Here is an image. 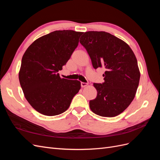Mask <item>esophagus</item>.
Masks as SVG:
<instances>
[{"instance_id":"esophagus-1","label":"esophagus","mask_w":160,"mask_h":160,"mask_svg":"<svg viewBox=\"0 0 160 160\" xmlns=\"http://www.w3.org/2000/svg\"><path fill=\"white\" fill-rule=\"evenodd\" d=\"M87 85H88V83H83V82H81V86L82 88H84V87H86Z\"/></svg>"}]
</instances>
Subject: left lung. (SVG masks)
Segmentation results:
<instances>
[{
    "label": "left lung",
    "mask_w": 160,
    "mask_h": 160,
    "mask_svg": "<svg viewBox=\"0 0 160 160\" xmlns=\"http://www.w3.org/2000/svg\"><path fill=\"white\" fill-rule=\"evenodd\" d=\"M80 43L93 68L105 69L103 83H93L98 95L89 101L91 110L102 117L119 115L132 103L139 85L140 72L133 51L127 43L104 31L85 32Z\"/></svg>",
    "instance_id": "1"
}]
</instances>
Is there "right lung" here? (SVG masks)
Returning <instances> with one entry per match:
<instances>
[{"label": "right lung", "instance_id": "add662e5", "mask_svg": "<svg viewBox=\"0 0 160 160\" xmlns=\"http://www.w3.org/2000/svg\"><path fill=\"white\" fill-rule=\"evenodd\" d=\"M83 32L55 31L34 41L23 55L18 79L27 101L47 116L62 113L81 89L77 80L61 79L62 69Z\"/></svg>", "mask_w": 160, "mask_h": 160}]
</instances>
